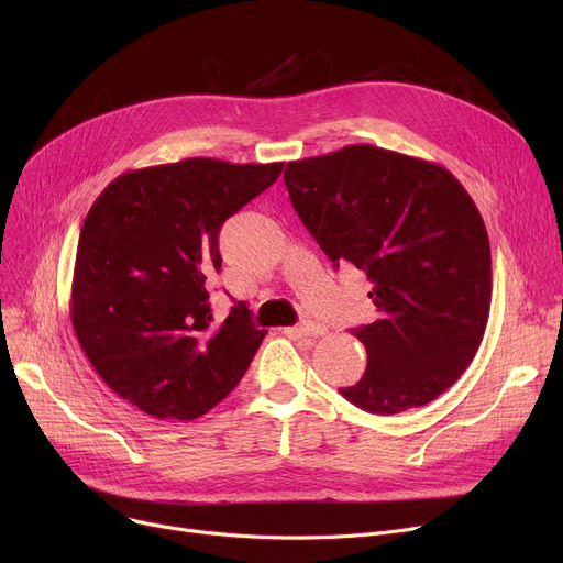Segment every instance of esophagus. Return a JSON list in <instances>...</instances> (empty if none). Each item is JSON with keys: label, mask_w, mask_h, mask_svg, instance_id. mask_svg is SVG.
<instances>
[{"label": "esophagus", "mask_w": 563, "mask_h": 563, "mask_svg": "<svg viewBox=\"0 0 563 563\" xmlns=\"http://www.w3.org/2000/svg\"><path fill=\"white\" fill-rule=\"evenodd\" d=\"M285 333H287V335H294V338H319V335L327 333V329H323L321 323L303 321L301 327H297V329H287Z\"/></svg>", "instance_id": "esophagus-1"}]
</instances>
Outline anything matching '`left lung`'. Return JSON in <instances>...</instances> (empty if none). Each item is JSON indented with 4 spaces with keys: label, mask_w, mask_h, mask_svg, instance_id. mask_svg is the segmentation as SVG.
<instances>
[{
    "label": "left lung",
    "mask_w": 563,
    "mask_h": 563,
    "mask_svg": "<svg viewBox=\"0 0 563 563\" xmlns=\"http://www.w3.org/2000/svg\"><path fill=\"white\" fill-rule=\"evenodd\" d=\"M283 177L321 251L372 283L378 317L353 331L367 369L342 395L378 416L438 399L488 323L490 244L475 200L445 166L369 143L287 162Z\"/></svg>",
    "instance_id": "obj_1"
}]
</instances>
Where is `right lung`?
Here are the masks:
<instances>
[{
    "label": "right lung",
    "mask_w": 563,
    "mask_h": 563,
    "mask_svg": "<svg viewBox=\"0 0 563 563\" xmlns=\"http://www.w3.org/2000/svg\"><path fill=\"white\" fill-rule=\"evenodd\" d=\"M274 164L191 157L134 168L88 210L77 244L70 321L107 386L157 420L214 408L266 335L244 303L214 321L207 280L221 269L219 230L272 187Z\"/></svg>",
    "instance_id": "right-lung-1"
}]
</instances>
